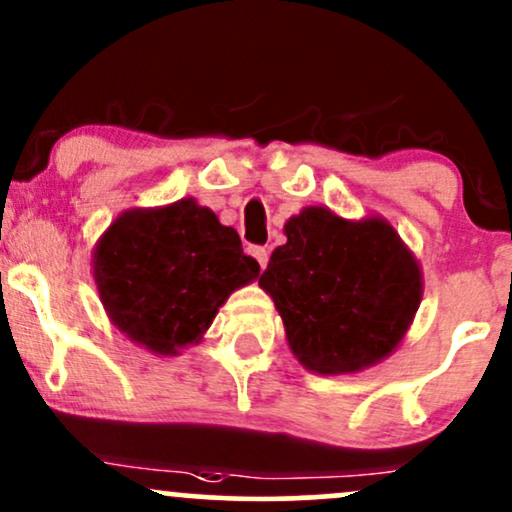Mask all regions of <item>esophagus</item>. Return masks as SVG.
Here are the masks:
<instances>
[{"label": "esophagus", "mask_w": 512, "mask_h": 512, "mask_svg": "<svg viewBox=\"0 0 512 512\" xmlns=\"http://www.w3.org/2000/svg\"><path fill=\"white\" fill-rule=\"evenodd\" d=\"M248 252L252 257H255L257 264H260V269L267 267V262H269V252L267 250H264V248H248Z\"/></svg>", "instance_id": "esophagus-1"}]
</instances>
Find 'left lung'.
Segmentation results:
<instances>
[{"label": "left lung", "instance_id": "obj_1", "mask_svg": "<svg viewBox=\"0 0 512 512\" xmlns=\"http://www.w3.org/2000/svg\"><path fill=\"white\" fill-rule=\"evenodd\" d=\"M284 233L260 286L284 320L298 363L320 375H344L390 356L424 296L419 260L392 223L305 207L284 223Z\"/></svg>", "mask_w": 512, "mask_h": 512}]
</instances>
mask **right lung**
<instances>
[{
  "instance_id": "obj_1",
  "label": "right lung",
  "mask_w": 512,
  "mask_h": 512,
  "mask_svg": "<svg viewBox=\"0 0 512 512\" xmlns=\"http://www.w3.org/2000/svg\"><path fill=\"white\" fill-rule=\"evenodd\" d=\"M257 276L238 233L195 197L122 211L93 248L110 322L156 356L202 342L228 296Z\"/></svg>"
}]
</instances>
